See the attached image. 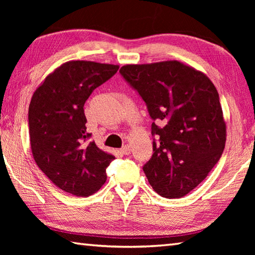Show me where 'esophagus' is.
<instances>
[{
    "mask_svg": "<svg viewBox=\"0 0 255 255\" xmlns=\"http://www.w3.org/2000/svg\"><path fill=\"white\" fill-rule=\"evenodd\" d=\"M121 152H122L123 154H125V155H128L129 153H130V147H129L128 144L124 145V147L121 149Z\"/></svg>",
    "mask_w": 255,
    "mask_h": 255,
    "instance_id": "34e87169",
    "label": "esophagus"
}]
</instances>
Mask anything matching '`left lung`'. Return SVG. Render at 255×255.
<instances>
[{"label": "left lung", "instance_id": "left-lung-1", "mask_svg": "<svg viewBox=\"0 0 255 255\" xmlns=\"http://www.w3.org/2000/svg\"><path fill=\"white\" fill-rule=\"evenodd\" d=\"M121 74L147 104L153 154L143 172L166 198H180L205 180L225 149L227 126L218 92L204 72L177 60L126 64Z\"/></svg>", "mask_w": 255, "mask_h": 255}]
</instances>
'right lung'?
Wrapping results in <instances>:
<instances>
[{
  "instance_id": "right-lung-1",
  "label": "right lung",
  "mask_w": 255,
  "mask_h": 255,
  "mask_svg": "<svg viewBox=\"0 0 255 255\" xmlns=\"http://www.w3.org/2000/svg\"><path fill=\"white\" fill-rule=\"evenodd\" d=\"M117 64L86 60L62 63L32 94L29 140L38 167L62 191L79 197L96 193L106 181L115 156L89 141L84 104L96 88L110 80Z\"/></svg>"
}]
</instances>
